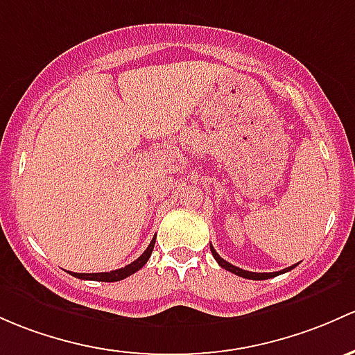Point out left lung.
<instances>
[{"label":"left lung","mask_w":355,"mask_h":355,"mask_svg":"<svg viewBox=\"0 0 355 355\" xmlns=\"http://www.w3.org/2000/svg\"><path fill=\"white\" fill-rule=\"evenodd\" d=\"M211 252H212V257H214V259H216V262H218L219 266H221L223 268H226V270L233 272V274L240 275V277H245V279H252V281H263V279H270V277H275V275L279 274V272H268V274H266V272H263V274H259V272H248V270H243V268L231 266L230 262H226L225 259H221V257H219V253L216 252L214 248H212V245H211ZM296 266H297V263H296ZM296 266H293V267H287V268H284V270H282V272L293 270V268L296 267ZM282 272H281V274H282Z\"/></svg>","instance_id":"left-lung-1"}]
</instances>
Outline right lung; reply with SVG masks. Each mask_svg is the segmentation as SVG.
Wrapping results in <instances>:
<instances>
[{
	"mask_svg": "<svg viewBox=\"0 0 355 355\" xmlns=\"http://www.w3.org/2000/svg\"><path fill=\"white\" fill-rule=\"evenodd\" d=\"M155 240L156 236L153 238L151 243L148 245V248L144 250L143 255L139 257V259L134 260L132 263H129V266L122 267V268H117V270H110V272H100V274H76V272H73L74 277L78 279H87V281H100V282H117V281H122V279L129 277V275H132L134 272H137L139 268L144 267V263L148 262L149 257H151L153 253V248H155Z\"/></svg>",
	"mask_w": 355,
	"mask_h": 355,
	"instance_id": "right-lung-1",
	"label": "right lung"
}]
</instances>
